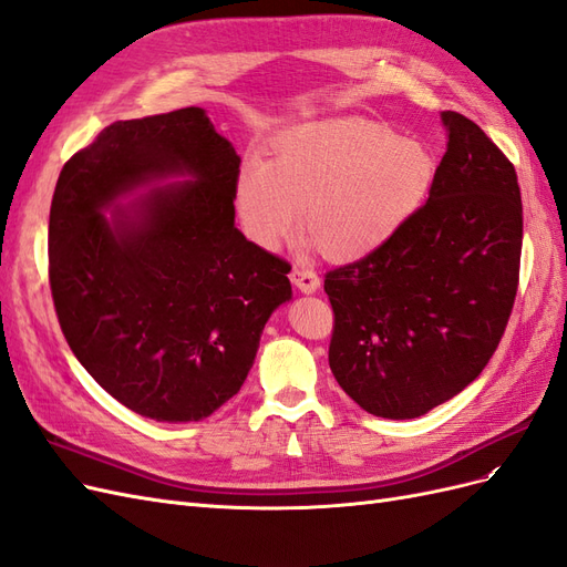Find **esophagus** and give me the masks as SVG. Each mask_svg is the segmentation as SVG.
<instances>
[{"label": "esophagus", "instance_id": "esophagus-1", "mask_svg": "<svg viewBox=\"0 0 567 567\" xmlns=\"http://www.w3.org/2000/svg\"><path fill=\"white\" fill-rule=\"evenodd\" d=\"M288 277H290V281H293V286H296L298 290H302V293H315V290H317L319 284H321L315 269L300 267V265H296L293 269H290Z\"/></svg>", "mask_w": 567, "mask_h": 567}]
</instances>
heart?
Instances as JSON below:
<instances>
[{"label": "heart", "mask_w": 567, "mask_h": 567, "mask_svg": "<svg viewBox=\"0 0 567 567\" xmlns=\"http://www.w3.org/2000/svg\"><path fill=\"white\" fill-rule=\"evenodd\" d=\"M435 158L421 142L367 117H333L284 132L271 161H248L236 203L252 241L274 248L300 227L331 260L385 244L427 198Z\"/></svg>", "instance_id": "obj_1"}]
</instances>
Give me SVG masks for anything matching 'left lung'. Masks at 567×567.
<instances>
[{
  "label": "left lung",
  "mask_w": 567,
  "mask_h": 567,
  "mask_svg": "<svg viewBox=\"0 0 567 567\" xmlns=\"http://www.w3.org/2000/svg\"><path fill=\"white\" fill-rule=\"evenodd\" d=\"M442 120L450 142L427 200L385 244L323 277L331 371L383 419H416L475 381L518 293L516 167L466 115Z\"/></svg>",
  "instance_id": "obj_1"
}]
</instances>
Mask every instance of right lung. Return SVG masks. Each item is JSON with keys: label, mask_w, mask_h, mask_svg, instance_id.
Returning <instances> with one entry per match:
<instances>
[{"label": "right lung", "mask_w": 567, "mask_h": 567, "mask_svg": "<svg viewBox=\"0 0 567 567\" xmlns=\"http://www.w3.org/2000/svg\"><path fill=\"white\" fill-rule=\"evenodd\" d=\"M234 146L203 109L117 120L61 169L49 210V286L80 364L146 419H208L241 390L290 262L234 227ZM186 168L194 183L106 223L100 208Z\"/></svg>", "instance_id": "1"}]
</instances>
